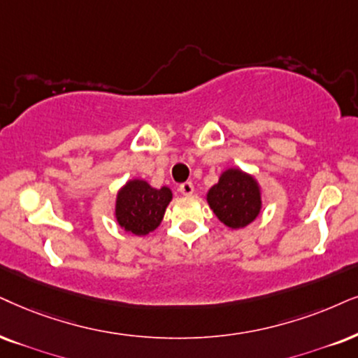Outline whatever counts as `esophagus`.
Returning <instances> with one entry per match:
<instances>
[{
	"mask_svg": "<svg viewBox=\"0 0 358 358\" xmlns=\"http://www.w3.org/2000/svg\"><path fill=\"white\" fill-rule=\"evenodd\" d=\"M180 193L185 194V196H192V194L194 193V187L192 182H185L180 185Z\"/></svg>",
	"mask_w": 358,
	"mask_h": 358,
	"instance_id": "1",
	"label": "esophagus"
}]
</instances>
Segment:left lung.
Wrapping results in <instances>:
<instances>
[{"label":"left lung","instance_id":"obj_1","mask_svg":"<svg viewBox=\"0 0 358 358\" xmlns=\"http://www.w3.org/2000/svg\"><path fill=\"white\" fill-rule=\"evenodd\" d=\"M208 203L220 221L229 228H243L256 220L261 193L255 178L239 170H226L208 192Z\"/></svg>","mask_w":358,"mask_h":358}]
</instances>
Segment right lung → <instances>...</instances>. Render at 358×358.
Here are the masks:
<instances>
[{
  "mask_svg": "<svg viewBox=\"0 0 358 358\" xmlns=\"http://www.w3.org/2000/svg\"><path fill=\"white\" fill-rule=\"evenodd\" d=\"M170 200V188L157 189L143 180H132L117 196V221L125 231L145 236L162 223Z\"/></svg>",
  "mask_w": 358,
  "mask_h": 358,
  "instance_id": "add662e5",
  "label": "right lung"
}]
</instances>
